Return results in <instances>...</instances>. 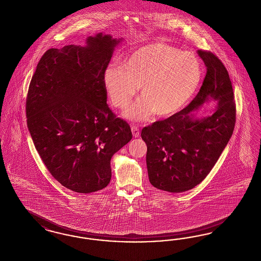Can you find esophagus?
Segmentation results:
<instances>
[{"label":"esophagus","mask_w":261,"mask_h":261,"mask_svg":"<svg viewBox=\"0 0 261 261\" xmlns=\"http://www.w3.org/2000/svg\"><path fill=\"white\" fill-rule=\"evenodd\" d=\"M131 130H132V134H133L135 138H138L140 136V129H139L138 126H132Z\"/></svg>","instance_id":"esophagus-1"}]
</instances>
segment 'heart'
Instances as JSON below:
<instances>
[{
    "label": "heart",
    "instance_id": "b5f03b06",
    "mask_svg": "<svg viewBox=\"0 0 261 261\" xmlns=\"http://www.w3.org/2000/svg\"><path fill=\"white\" fill-rule=\"evenodd\" d=\"M202 79L198 58L163 42L144 45L126 56L121 68L103 73L105 90L115 108L124 110L141 89V99L126 112L132 120L174 115L195 93Z\"/></svg>",
    "mask_w": 261,
    "mask_h": 261
}]
</instances>
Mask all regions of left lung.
Wrapping results in <instances>:
<instances>
[{
  "mask_svg": "<svg viewBox=\"0 0 261 261\" xmlns=\"http://www.w3.org/2000/svg\"><path fill=\"white\" fill-rule=\"evenodd\" d=\"M207 68L196 97L187 108L143 128L150 184L168 192H184L208 176L227 145L236 122V105L229 74L218 56L198 50ZM210 98L218 101L212 116L194 118L193 112Z\"/></svg>",
  "mask_w": 261,
  "mask_h": 261,
  "instance_id": "8db88e82",
  "label": "left lung"
}]
</instances>
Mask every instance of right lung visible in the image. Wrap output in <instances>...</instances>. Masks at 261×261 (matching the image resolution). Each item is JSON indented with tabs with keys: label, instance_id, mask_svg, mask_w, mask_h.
Instances as JSON below:
<instances>
[{
	"label": "right lung",
	"instance_id": "1",
	"mask_svg": "<svg viewBox=\"0 0 261 261\" xmlns=\"http://www.w3.org/2000/svg\"><path fill=\"white\" fill-rule=\"evenodd\" d=\"M118 42L99 33L86 46L50 48L29 85L26 116L35 147L51 176L74 192L106 188L112 157L132 139L129 124L107 105L103 84Z\"/></svg>",
	"mask_w": 261,
	"mask_h": 261
}]
</instances>
